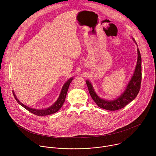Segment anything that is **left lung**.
<instances>
[{"mask_svg":"<svg viewBox=\"0 0 156 156\" xmlns=\"http://www.w3.org/2000/svg\"><path fill=\"white\" fill-rule=\"evenodd\" d=\"M132 38L135 44H137L135 39ZM137 62L133 76L128 83L126 90L116 98L114 100H106L100 98L95 92L91 83L89 80H86V83L89 94L98 107L109 111L118 110L124 108L137 96L140 89L141 81V58L138 48H137Z\"/></svg>","mask_w":156,"mask_h":156,"instance_id":"1","label":"left lung"}]
</instances>
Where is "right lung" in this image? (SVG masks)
<instances>
[{"instance_id":"1","label":"right lung","mask_w":156,"mask_h":156,"mask_svg":"<svg viewBox=\"0 0 156 156\" xmlns=\"http://www.w3.org/2000/svg\"><path fill=\"white\" fill-rule=\"evenodd\" d=\"M73 78H70L69 80H67L65 84H64L59 97L58 98V100H56V101L54 103L53 105H52L51 107L45 108V109H40V110H38V109H34V108H30L25 105H24L23 103H22L20 101V100L17 98V97H16L14 92L13 91V95L16 99V100L17 101V102L19 103L20 105H21L22 107H23L25 109H26L27 110H28L29 112H30V113L37 115V116H46V115H52L53 113H56L57 112H58L59 110V109L62 107V106L63 105L65 101V99L67 95V93L69 89V87L70 86V83L72 82V80Z\"/></svg>"}]
</instances>
